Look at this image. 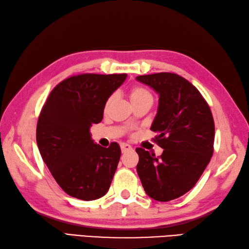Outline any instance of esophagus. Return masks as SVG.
<instances>
[{
	"mask_svg": "<svg viewBox=\"0 0 249 249\" xmlns=\"http://www.w3.org/2000/svg\"><path fill=\"white\" fill-rule=\"evenodd\" d=\"M121 149H122V153H126V152L132 151V147H131V145H129V144L122 143L121 144Z\"/></svg>",
	"mask_w": 249,
	"mask_h": 249,
	"instance_id": "1",
	"label": "esophagus"
}]
</instances>
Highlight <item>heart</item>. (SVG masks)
I'll return each mask as SVG.
<instances>
[{"label":"heart","instance_id":"1","mask_svg":"<svg viewBox=\"0 0 249 249\" xmlns=\"http://www.w3.org/2000/svg\"><path fill=\"white\" fill-rule=\"evenodd\" d=\"M147 97H152V94L149 93V91L146 90L145 88H143V87H134L130 90V100L131 102H137V101H140L143 100V98H147ZM110 97L107 102V105L111 101Z\"/></svg>","mask_w":249,"mask_h":249}]
</instances>
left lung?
Instances as JSON below:
<instances>
[{
  "mask_svg": "<svg viewBox=\"0 0 249 249\" xmlns=\"http://www.w3.org/2000/svg\"><path fill=\"white\" fill-rule=\"evenodd\" d=\"M159 94L151 130L163 148L159 157L141 147L137 172L145 193L155 200L180 197L198 181L210 162L214 144V121L200 92L174 73L141 75L136 78Z\"/></svg>",
  "mask_w": 249,
  "mask_h": 249,
  "instance_id": "8db88e82",
  "label": "left lung"
}]
</instances>
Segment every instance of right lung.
Listing matches in <instances>:
<instances>
[{
    "instance_id": "add662e5",
    "label": "right lung",
    "mask_w": 249,
    "mask_h": 249,
    "mask_svg": "<svg viewBox=\"0 0 249 249\" xmlns=\"http://www.w3.org/2000/svg\"><path fill=\"white\" fill-rule=\"evenodd\" d=\"M127 74H80L52 90L40 112L39 152L60 188L72 197L94 200L105 195L121 157L117 142L103 147L90 127L103 120L106 102Z\"/></svg>"
}]
</instances>
